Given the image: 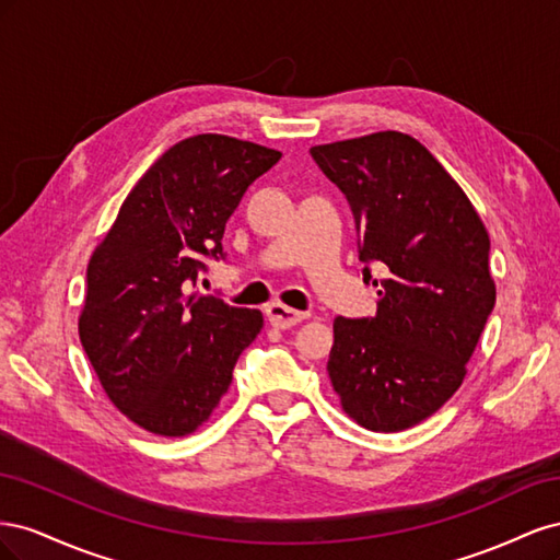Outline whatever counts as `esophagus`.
I'll list each match as a JSON object with an SVG mask.
<instances>
[{"label": "esophagus", "instance_id": "34e87169", "mask_svg": "<svg viewBox=\"0 0 560 560\" xmlns=\"http://www.w3.org/2000/svg\"><path fill=\"white\" fill-rule=\"evenodd\" d=\"M266 315H268L270 325H273L276 329H290L308 317L306 313L284 306V303H270V306L266 308Z\"/></svg>", "mask_w": 560, "mask_h": 560}]
</instances>
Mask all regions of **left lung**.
<instances>
[{
    "mask_svg": "<svg viewBox=\"0 0 560 560\" xmlns=\"http://www.w3.org/2000/svg\"><path fill=\"white\" fill-rule=\"evenodd\" d=\"M350 202L360 261L378 264L376 317L334 319L327 371L343 411L371 432L436 413L467 376L495 306L490 238L460 189L416 138L381 130L311 147Z\"/></svg>",
    "mask_w": 560,
    "mask_h": 560,
    "instance_id": "8db88e82",
    "label": "left lung"
}]
</instances>
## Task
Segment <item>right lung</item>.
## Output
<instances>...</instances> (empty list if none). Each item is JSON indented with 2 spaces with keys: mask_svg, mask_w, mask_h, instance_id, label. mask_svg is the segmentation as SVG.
Returning <instances> with one entry per match:
<instances>
[{
  "mask_svg": "<svg viewBox=\"0 0 560 560\" xmlns=\"http://www.w3.org/2000/svg\"><path fill=\"white\" fill-rule=\"evenodd\" d=\"M280 151L202 132L173 144L132 186L93 252L79 338L109 401L135 425L186 436L229 393L264 315L189 294L222 257L229 217Z\"/></svg>",
  "mask_w": 560,
  "mask_h": 560,
  "instance_id": "add662e5",
  "label": "right lung"
}]
</instances>
